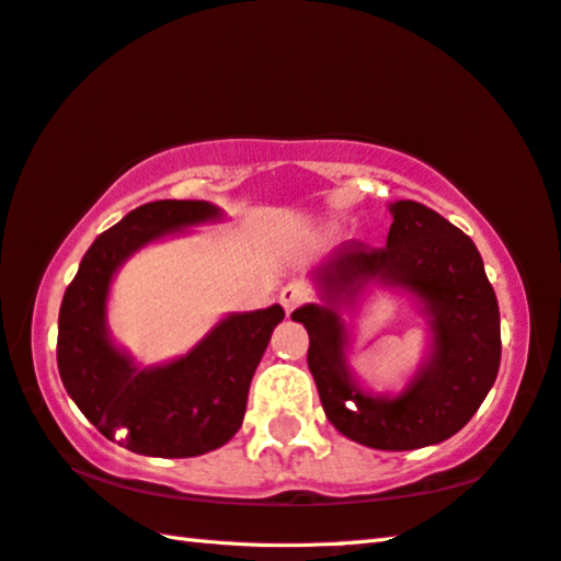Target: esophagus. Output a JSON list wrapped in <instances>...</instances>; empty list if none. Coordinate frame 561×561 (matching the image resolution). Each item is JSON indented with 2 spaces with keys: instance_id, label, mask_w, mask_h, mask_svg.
Returning a JSON list of instances; mask_svg holds the SVG:
<instances>
[{
  "instance_id": "obj_1",
  "label": "esophagus",
  "mask_w": 561,
  "mask_h": 561,
  "mask_svg": "<svg viewBox=\"0 0 561 561\" xmlns=\"http://www.w3.org/2000/svg\"><path fill=\"white\" fill-rule=\"evenodd\" d=\"M307 301H309V289H307V284H301V282H289L287 287L279 291V304L287 313L304 307Z\"/></svg>"
}]
</instances>
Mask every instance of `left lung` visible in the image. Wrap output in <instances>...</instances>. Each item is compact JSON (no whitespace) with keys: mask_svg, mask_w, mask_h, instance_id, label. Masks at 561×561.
<instances>
[{"mask_svg":"<svg viewBox=\"0 0 561 561\" xmlns=\"http://www.w3.org/2000/svg\"><path fill=\"white\" fill-rule=\"evenodd\" d=\"M385 248L351 240L319 270L325 304L291 313L309 331V370L329 422L370 449L410 451L449 439L476 414L501 368V311L473 240L414 201L390 206ZM375 278L412 290L435 333L433 355L408 390L373 398L344 365V327L334 301Z\"/></svg>","mask_w":561,"mask_h":561,"instance_id":"left-lung-1","label":"left lung"}]
</instances>
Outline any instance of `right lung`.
Returning <instances> with one entry per match:
<instances>
[{"label": "right lung", "mask_w": 561, "mask_h": 561, "mask_svg": "<svg viewBox=\"0 0 561 561\" xmlns=\"http://www.w3.org/2000/svg\"><path fill=\"white\" fill-rule=\"evenodd\" d=\"M206 201H154L100 236L68 284L58 313V373L78 410L129 451L188 458L228 444L242 426L252 375L284 309L230 313L183 358L137 368L110 341V282L129 254L181 228L216 220Z\"/></svg>", "instance_id": "add662e5"}]
</instances>
